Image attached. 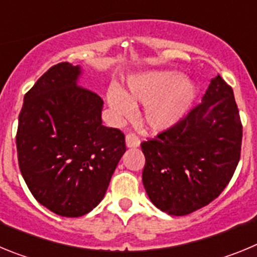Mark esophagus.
<instances>
[{"instance_id":"obj_1","label":"esophagus","mask_w":257,"mask_h":257,"mask_svg":"<svg viewBox=\"0 0 257 257\" xmlns=\"http://www.w3.org/2000/svg\"><path fill=\"white\" fill-rule=\"evenodd\" d=\"M126 145L127 148H138L140 145L139 138L133 133H128L126 135Z\"/></svg>"}]
</instances>
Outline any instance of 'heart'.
Instances as JSON below:
<instances>
[{
	"label": "heart",
	"mask_w": 257,
	"mask_h": 257,
	"mask_svg": "<svg viewBox=\"0 0 257 257\" xmlns=\"http://www.w3.org/2000/svg\"><path fill=\"white\" fill-rule=\"evenodd\" d=\"M196 90L175 70L147 72L127 81V92L112 87L106 92L109 106L117 117H130L134 104H145L144 121L152 131L171 127L188 112Z\"/></svg>",
	"instance_id": "obj_1"
}]
</instances>
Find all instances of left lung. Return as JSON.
I'll return each mask as SVG.
<instances>
[{
    "label": "left lung",
    "instance_id": "obj_1",
    "mask_svg": "<svg viewBox=\"0 0 257 257\" xmlns=\"http://www.w3.org/2000/svg\"><path fill=\"white\" fill-rule=\"evenodd\" d=\"M242 123L230 86L217 74L202 103L148 142L143 184L156 207L184 216L225 189L240 157Z\"/></svg>",
    "mask_w": 257,
    "mask_h": 257
}]
</instances>
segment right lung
<instances>
[{
    "label": "right lung",
    "instance_id": "obj_1",
    "mask_svg": "<svg viewBox=\"0 0 257 257\" xmlns=\"http://www.w3.org/2000/svg\"><path fill=\"white\" fill-rule=\"evenodd\" d=\"M79 65L59 63L24 96L17 149L19 169L41 205L78 217L96 207L126 152L124 135L101 124L103 100L78 86Z\"/></svg>",
    "mask_w": 257,
    "mask_h": 257
}]
</instances>
